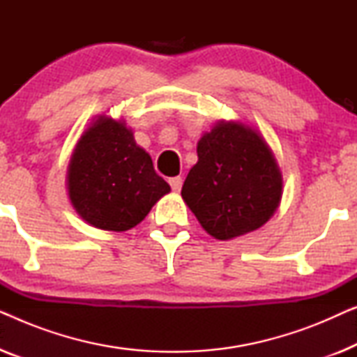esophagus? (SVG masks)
Listing matches in <instances>:
<instances>
[{"label": "esophagus", "mask_w": 357, "mask_h": 357, "mask_svg": "<svg viewBox=\"0 0 357 357\" xmlns=\"http://www.w3.org/2000/svg\"><path fill=\"white\" fill-rule=\"evenodd\" d=\"M169 183H170V187H172L174 192H180V190H182L183 180H182V177H172L169 180Z\"/></svg>", "instance_id": "esophagus-1"}]
</instances>
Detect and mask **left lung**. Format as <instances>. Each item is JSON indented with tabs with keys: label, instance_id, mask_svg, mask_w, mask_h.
I'll use <instances>...</instances> for the list:
<instances>
[{
	"label": "left lung",
	"instance_id": "left-lung-1",
	"mask_svg": "<svg viewBox=\"0 0 357 357\" xmlns=\"http://www.w3.org/2000/svg\"><path fill=\"white\" fill-rule=\"evenodd\" d=\"M182 198L198 222L218 241L260 229L282 198V174L260 131L237 120H221L197 144Z\"/></svg>",
	"mask_w": 357,
	"mask_h": 357
}]
</instances>
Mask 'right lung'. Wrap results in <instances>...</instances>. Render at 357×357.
<instances>
[{"label": "right lung", "mask_w": 357, "mask_h": 357, "mask_svg": "<svg viewBox=\"0 0 357 357\" xmlns=\"http://www.w3.org/2000/svg\"><path fill=\"white\" fill-rule=\"evenodd\" d=\"M66 188L82 221L114 232L139 224L170 192L133 130L110 115H97L82 131L68 164Z\"/></svg>", "instance_id": "right-lung-1"}]
</instances>
